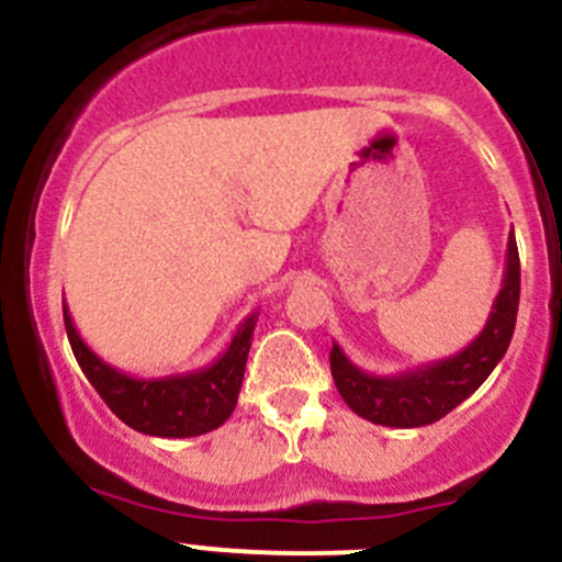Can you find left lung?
I'll return each mask as SVG.
<instances>
[{"mask_svg":"<svg viewBox=\"0 0 562 562\" xmlns=\"http://www.w3.org/2000/svg\"><path fill=\"white\" fill-rule=\"evenodd\" d=\"M519 311V251L514 229L508 235L505 276L492 314L475 338L451 358L424 363L402 374L376 376L358 369L338 344L330 349V371L338 393L360 418L393 429H415L446 418L453 407L483 385L494 366L503 360Z\"/></svg>","mask_w":562,"mask_h":562,"instance_id":"obj_1","label":"left lung"}]
</instances>
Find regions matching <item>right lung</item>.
<instances>
[{
    "label": "right lung",
    "instance_id": "add662e5",
    "mask_svg": "<svg viewBox=\"0 0 562 562\" xmlns=\"http://www.w3.org/2000/svg\"><path fill=\"white\" fill-rule=\"evenodd\" d=\"M63 314L68 341L74 347L81 371L92 382L94 391L100 393V398L109 404L111 413L131 429L149 437H169V440L199 437L218 429L235 413L243 374H246L248 349L254 341V327H257V311L246 316V322L237 327L229 347L218 360H213L204 369L153 376V380H138V376L125 374V371L114 369L103 358H98L76 330L65 303Z\"/></svg>",
    "mask_w": 562,
    "mask_h": 562
}]
</instances>
